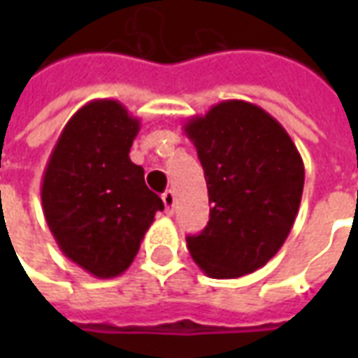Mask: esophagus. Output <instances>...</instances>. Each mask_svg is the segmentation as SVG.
Listing matches in <instances>:
<instances>
[{
    "label": "esophagus",
    "mask_w": 358,
    "mask_h": 358,
    "mask_svg": "<svg viewBox=\"0 0 358 358\" xmlns=\"http://www.w3.org/2000/svg\"><path fill=\"white\" fill-rule=\"evenodd\" d=\"M163 203L164 207H166V213H172L174 209V203H176V194L172 192V189H166L163 194Z\"/></svg>",
    "instance_id": "1"
}]
</instances>
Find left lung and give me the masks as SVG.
Listing matches in <instances>:
<instances>
[{"label": "left lung", "instance_id": "1", "mask_svg": "<svg viewBox=\"0 0 358 358\" xmlns=\"http://www.w3.org/2000/svg\"><path fill=\"white\" fill-rule=\"evenodd\" d=\"M209 189V222L187 249L210 278L255 272L276 255L299 210L305 166L276 118L253 103L228 99L189 118Z\"/></svg>", "mask_w": 358, "mask_h": 358}]
</instances>
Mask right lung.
<instances>
[{
	"label": "right lung",
	"mask_w": 358,
	"mask_h": 358,
	"mask_svg": "<svg viewBox=\"0 0 358 358\" xmlns=\"http://www.w3.org/2000/svg\"><path fill=\"white\" fill-rule=\"evenodd\" d=\"M138 132L122 103L94 99L66 122L43 171V215L59 249L103 280L132 264L164 209L128 155Z\"/></svg>",
	"instance_id": "obj_1"
}]
</instances>
